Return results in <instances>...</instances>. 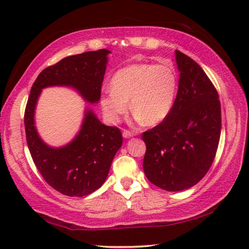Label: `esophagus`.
Wrapping results in <instances>:
<instances>
[{
	"instance_id": "esophagus-1",
	"label": "esophagus",
	"mask_w": 249,
	"mask_h": 249,
	"mask_svg": "<svg viewBox=\"0 0 249 249\" xmlns=\"http://www.w3.org/2000/svg\"><path fill=\"white\" fill-rule=\"evenodd\" d=\"M133 136H134L133 132H130V130H127V129H124L123 130V137L124 138H130V137H133Z\"/></svg>"
}]
</instances>
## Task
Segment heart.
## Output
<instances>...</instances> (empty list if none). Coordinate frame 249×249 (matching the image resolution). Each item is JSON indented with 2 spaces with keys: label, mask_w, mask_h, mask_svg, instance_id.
I'll return each mask as SVG.
<instances>
[{
  "label": "heart",
  "mask_w": 249,
  "mask_h": 249,
  "mask_svg": "<svg viewBox=\"0 0 249 249\" xmlns=\"http://www.w3.org/2000/svg\"><path fill=\"white\" fill-rule=\"evenodd\" d=\"M111 89L101 98V107L109 122L115 123L126 114L130 101L136 121L154 125L166 120L174 107L178 75L169 61L138 62L116 71Z\"/></svg>",
  "instance_id": "b5f03b06"
}]
</instances>
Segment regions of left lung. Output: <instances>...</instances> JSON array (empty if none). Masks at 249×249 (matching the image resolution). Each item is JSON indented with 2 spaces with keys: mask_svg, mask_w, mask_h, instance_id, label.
I'll return each instance as SVG.
<instances>
[{
  "mask_svg": "<svg viewBox=\"0 0 249 249\" xmlns=\"http://www.w3.org/2000/svg\"><path fill=\"white\" fill-rule=\"evenodd\" d=\"M180 72L178 93L170 114L142 133L144 172L151 183L167 191L196 184L212 165L221 136V103L203 69L176 50Z\"/></svg>",
  "mask_w": 249,
  "mask_h": 249,
  "instance_id": "obj_1",
  "label": "left lung"
}]
</instances>
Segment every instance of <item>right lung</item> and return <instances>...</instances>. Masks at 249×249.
<instances>
[{
	"mask_svg": "<svg viewBox=\"0 0 249 249\" xmlns=\"http://www.w3.org/2000/svg\"><path fill=\"white\" fill-rule=\"evenodd\" d=\"M107 49L69 56L49 66L34 82L25 108L24 124L29 153L46 182L68 196H86L104 183L113 158L121 148L120 128L101 123L87 108L79 134L68 145L53 148L45 144L35 127V107L41 90L64 86L77 90L90 103L101 98L107 70Z\"/></svg>",
	"mask_w": 249,
	"mask_h": 249,
	"instance_id": "1",
	"label": "right lung"
}]
</instances>
